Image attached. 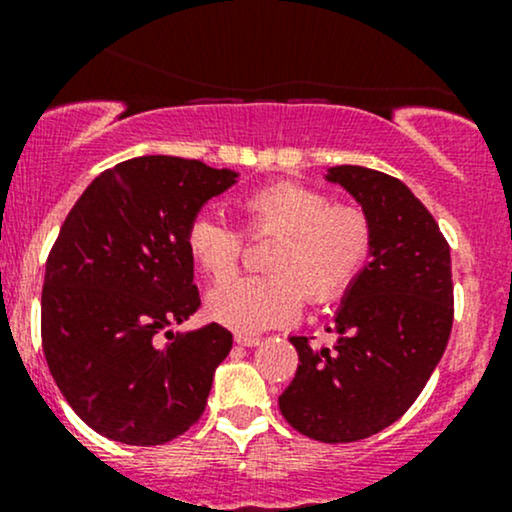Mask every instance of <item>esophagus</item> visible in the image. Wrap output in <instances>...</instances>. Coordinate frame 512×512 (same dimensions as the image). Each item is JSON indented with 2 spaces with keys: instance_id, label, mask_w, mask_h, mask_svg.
<instances>
[{
  "instance_id": "obj_1",
  "label": "esophagus",
  "mask_w": 512,
  "mask_h": 512,
  "mask_svg": "<svg viewBox=\"0 0 512 512\" xmlns=\"http://www.w3.org/2000/svg\"><path fill=\"white\" fill-rule=\"evenodd\" d=\"M238 346H257L260 344V337H248V334H236Z\"/></svg>"
}]
</instances>
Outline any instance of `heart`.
Returning a JSON list of instances; mask_svg holds the SVG:
<instances>
[{
	"label": "heart",
	"mask_w": 512,
	"mask_h": 512,
	"mask_svg": "<svg viewBox=\"0 0 512 512\" xmlns=\"http://www.w3.org/2000/svg\"><path fill=\"white\" fill-rule=\"evenodd\" d=\"M252 236L281 233L269 255L276 274L233 276L211 289V320L240 334L293 325L305 298L330 303L361 276L373 250V226L358 207H334L325 192L303 182L279 180L243 199ZM185 243L211 279L236 272L245 233L216 211H199L187 223Z\"/></svg>",
	"instance_id": "obj_1"
}]
</instances>
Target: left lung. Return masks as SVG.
Instances as JSON below:
<instances>
[{
    "label": "left lung",
    "instance_id": "obj_1",
    "mask_svg": "<svg viewBox=\"0 0 512 512\" xmlns=\"http://www.w3.org/2000/svg\"><path fill=\"white\" fill-rule=\"evenodd\" d=\"M325 178L361 204L373 250L334 315L337 344L291 337L301 363L279 409L303 436L354 443L395 424L448 346L450 245L402 180L363 166H334Z\"/></svg>",
    "mask_w": 512,
    "mask_h": 512
}]
</instances>
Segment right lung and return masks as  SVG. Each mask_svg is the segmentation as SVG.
Listing matches in <instances>:
<instances>
[{
    "mask_svg": "<svg viewBox=\"0 0 512 512\" xmlns=\"http://www.w3.org/2000/svg\"><path fill=\"white\" fill-rule=\"evenodd\" d=\"M236 180V170L190 158H129L98 175L64 219L45 264L40 334L64 399L101 436L163 445L207 407L233 334L216 322L168 327L199 308L187 223Z\"/></svg>",
    "mask_w": 512,
    "mask_h": 512,
    "instance_id": "right-lung-1",
    "label": "right lung"
}]
</instances>
